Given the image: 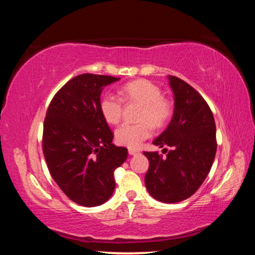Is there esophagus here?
Instances as JSON below:
<instances>
[{
    "label": "esophagus",
    "mask_w": 255,
    "mask_h": 255,
    "mask_svg": "<svg viewBox=\"0 0 255 255\" xmlns=\"http://www.w3.org/2000/svg\"><path fill=\"white\" fill-rule=\"evenodd\" d=\"M128 152H129V154H130V155H137V154H139V153H140L139 150H137V149H133V148H129Z\"/></svg>",
    "instance_id": "esophagus-1"
}]
</instances>
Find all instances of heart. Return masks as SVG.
<instances>
[{"label":"heart","instance_id":"heart-1","mask_svg":"<svg viewBox=\"0 0 255 255\" xmlns=\"http://www.w3.org/2000/svg\"><path fill=\"white\" fill-rule=\"evenodd\" d=\"M119 96L103 94L99 108L108 124L117 125L122 120L123 100L141 106L138 115V122L140 123L124 124L115 132L116 141L130 148L139 147L150 136L152 127L159 129L165 126L173 111L172 102L163 97L162 90L147 80H136L124 84L119 90Z\"/></svg>","mask_w":255,"mask_h":255}]
</instances>
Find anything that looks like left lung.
<instances>
[{"label": "left lung", "instance_id": "left-lung-1", "mask_svg": "<svg viewBox=\"0 0 255 255\" xmlns=\"http://www.w3.org/2000/svg\"><path fill=\"white\" fill-rule=\"evenodd\" d=\"M174 93V114L167 128L153 143L163 149L143 152L149 161L145 185L149 195L167 204L191 197L208 175L217 141L208 103L187 82L169 75Z\"/></svg>", "mask_w": 255, "mask_h": 255}]
</instances>
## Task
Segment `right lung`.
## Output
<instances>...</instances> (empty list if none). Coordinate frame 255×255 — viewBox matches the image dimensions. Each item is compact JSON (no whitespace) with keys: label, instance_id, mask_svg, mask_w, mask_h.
Returning a JSON list of instances; mask_svg holds the SVG:
<instances>
[{"label":"right lung","instance_id":"obj_1","mask_svg":"<svg viewBox=\"0 0 255 255\" xmlns=\"http://www.w3.org/2000/svg\"><path fill=\"white\" fill-rule=\"evenodd\" d=\"M120 80L109 75L73 77L58 90L46 112L42 152L60 190L77 205H102L114 193L115 170L128 149L112 144L114 133L103 119V86Z\"/></svg>","mask_w":255,"mask_h":255}]
</instances>
